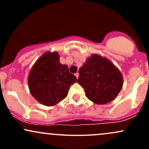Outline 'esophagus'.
Segmentation results:
<instances>
[{"label":"esophagus","instance_id":"1","mask_svg":"<svg viewBox=\"0 0 149 149\" xmlns=\"http://www.w3.org/2000/svg\"><path fill=\"white\" fill-rule=\"evenodd\" d=\"M75 76H76V77L77 78H78V76H79V73H76V74H75Z\"/></svg>","mask_w":149,"mask_h":149}]
</instances>
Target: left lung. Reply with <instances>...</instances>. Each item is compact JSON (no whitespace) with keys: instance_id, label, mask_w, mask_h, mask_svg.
Instances as JSON below:
<instances>
[{"instance_id":"8db88e82","label":"left lung","mask_w":149,"mask_h":149,"mask_svg":"<svg viewBox=\"0 0 149 149\" xmlns=\"http://www.w3.org/2000/svg\"><path fill=\"white\" fill-rule=\"evenodd\" d=\"M123 80L120 71L111 61L94 54L79 69L78 83L84 88L90 101L106 104L118 95L123 85Z\"/></svg>"}]
</instances>
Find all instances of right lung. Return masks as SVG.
Returning a JSON list of instances; mask_svg holds the SVG:
<instances>
[{
  "mask_svg": "<svg viewBox=\"0 0 149 149\" xmlns=\"http://www.w3.org/2000/svg\"><path fill=\"white\" fill-rule=\"evenodd\" d=\"M76 82V77L69 72V67L59 62L56 52L44 53L34 64L28 78L32 96L47 107L66 98L70 86Z\"/></svg>",
  "mask_w": 149,
  "mask_h": 149,
  "instance_id": "obj_1",
  "label": "right lung"
}]
</instances>
